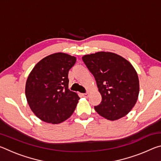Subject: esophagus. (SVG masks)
I'll use <instances>...</instances> for the list:
<instances>
[{
    "instance_id": "1",
    "label": "esophagus",
    "mask_w": 161,
    "mask_h": 161,
    "mask_svg": "<svg viewBox=\"0 0 161 161\" xmlns=\"http://www.w3.org/2000/svg\"><path fill=\"white\" fill-rule=\"evenodd\" d=\"M82 96L83 97H88V96H89V93H84V94H82Z\"/></svg>"
}]
</instances>
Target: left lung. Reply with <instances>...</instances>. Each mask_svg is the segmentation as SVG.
I'll list each match as a JSON object with an SVG mask.
<instances>
[{
	"instance_id": "1",
	"label": "left lung",
	"mask_w": 161,
	"mask_h": 161,
	"mask_svg": "<svg viewBox=\"0 0 161 161\" xmlns=\"http://www.w3.org/2000/svg\"><path fill=\"white\" fill-rule=\"evenodd\" d=\"M82 60L94 75L102 95L95 111L111 121L126 116L139 94V80L132 64L118 54L106 52L86 54Z\"/></svg>"
}]
</instances>
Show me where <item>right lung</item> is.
Listing matches in <instances>:
<instances>
[{
  "label": "right lung",
  "mask_w": 161,
  "mask_h": 161,
  "mask_svg": "<svg viewBox=\"0 0 161 161\" xmlns=\"http://www.w3.org/2000/svg\"><path fill=\"white\" fill-rule=\"evenodd\" d=\"M76 58L58 53L43 58L28 77L25 96L37 117L51 124H59L74 112L80 99L68 89V72Z\"/></svg>",
  "instance_id": "1"
}]
</instances>
